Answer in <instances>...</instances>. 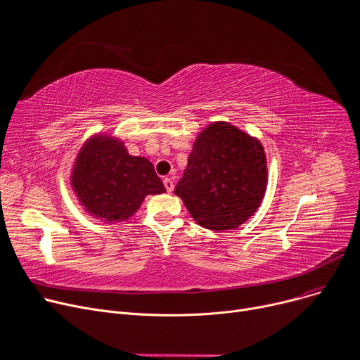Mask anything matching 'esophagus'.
I'll return each mask as SVG.
<instances>
[{"instance_id": "1", "label": "esophagus", "mask_w": 360, "mask_h": 360, "mask_svg": "<svg viewBox=\"0 0 360 360\" xmlns=\"http://www.w3.org/2000/svg\"><path fill=\"white\" fill-rule=\"evenodd\" d=\"M164 186H165V189H167L168 193H171V192L174 191V181H173V179L165 177V179H164Z\"/></svg>"}]
</instances>
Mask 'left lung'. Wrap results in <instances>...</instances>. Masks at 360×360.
Masks as SVG:
<instances>
[{
  "label": "left lung",
  "instance_id": "1",
  "mask_svg": "<svg viewBox=\"0 0 360 360\" xmlns=\"http://www.w3.org/2000/svg\"><path fill=\"white\" fill-rule=\"evenodd\" d=\"M268 183L262 143L226 122L199 133L174 193L199 226L234 230L248 221Z\"/></svg>",
  "mask_w": 360,
  "mask_h": 360
}]
</instances>
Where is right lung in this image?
I'll return each mask as SVG.
<instances>
[{
  "label": "right lung",
  "mask_w": 360,
  "mask_h": 360,
  "mask_svg": "<svg viewBox=\"0 0 360 360\" xmlns=\"http://www.w3.org/2000/svg\"><path fill=\"white\" fill-rule=\"evenodd\" d=\"M70 183L84 211L107 222L127 221L148 195L165 192L152 162L129 155L124 143L108 134L84 142Z\"/></svg>",
  "instance_id": "right-lung-1"
}]
</instances>
